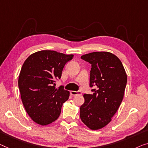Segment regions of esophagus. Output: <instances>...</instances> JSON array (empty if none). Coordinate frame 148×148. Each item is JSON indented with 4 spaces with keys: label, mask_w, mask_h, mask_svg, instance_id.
Instances as JSON below:
<instances>
[{
    "label": "esophagus",
    "mask_w": 148,
    "mask_h": 148,
    "mask_svg": "<svg viewBox=\"0 0 148 148\" xmlns=\"http://www.w3.org/2000/svg\"><path fill=\"white\" fill-rule=\"evenodd\" d=\"M70 94L73 96H76V95H82V92L81 91H71L70 92Z\"/></svg>",
    "instance_id": "1"
}]
</instances>
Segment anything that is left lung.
Listing matches in <instances>:
<instances>
[{"mask_svg":"<svg viewBox=\"0 0 148 148\" xmlns=\"http://www.w3.org/2000/svg\"><path fill=\"white\" fill-rule=\"evenodd\" d=\"M81 58L91 64L90 86L92 94L84 95L80 106L82 122L92 130L105 127L111 122L122 102L126 86L127 74L122 62L108 52H94Z\"/></svg>","mask_w":148,"mask_h":148,"instance_id":"1","label":"left lung"}]
</instances>
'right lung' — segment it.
<instances>
[{
  "instance_id": "1",
  "label": "right lung",
  "mask_w": 148,
  "mask_h": 148,
  "mask_svg": "<svg viewBox=\"0 0 148 148\" xmlns=\"http://www.w3.org/2000/svg\"><path fill=\"white\" fill-rule=\"evenodd\" d=\"M73 56L41 50L30 55L24 62L18 82L21 100L28 116L38 124H50L60 116L70 92L55 88V80L61 78L64 65Z\"/></svg>"
}]
</instances>
